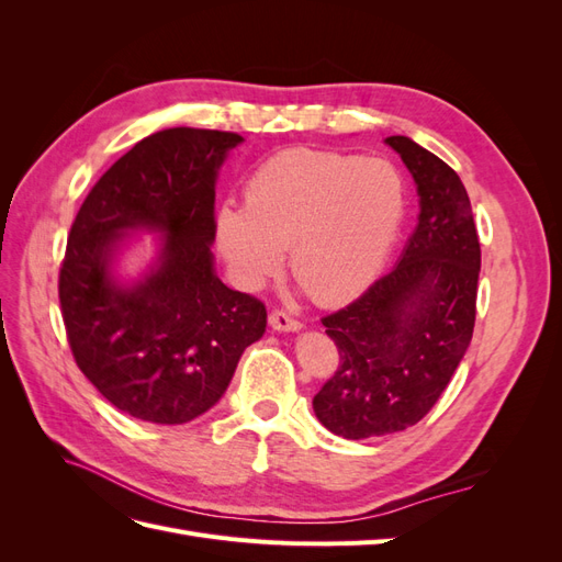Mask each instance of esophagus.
<instances>
[{
  "label": "esophagus",
  "instance_id": "obj_1",
  "mask_svg": "<svg viewBox=\"0 0 562 562\" xmlns=\"http://www.w3.org/2000/svg\"><path fill=\"white\" fill-rule=\"evenodd\" d=\"M269 326L281 333H291V330H300L302 323L297 318H293L291 314H285L283 310H271L269 312Z\"/></svg>",
  "mask_w": 562,
  "mask_h": 562
}]
</instances>
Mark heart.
Returning a JSON list of instances; mask_svg holds the SVG:
<instances>
[{
	"instance_id": "obj_1",
	"label": "heart",
	"mask_w": 562,
	"mask_h": 562,
	"mask_svg": "<svg viewBox=\"0 0 562 562\" xmlns=\"http://www.w3.org/2000/svg\"><path fill=\"white\" fill-rule=\"evenodd\" d=\"M405 211L403 180L384 159L288 149L255 168L246 209L217 213V244L248 285L291 271L321 304L359 295L378 277Z\"/></svg>"
}]
</instances>
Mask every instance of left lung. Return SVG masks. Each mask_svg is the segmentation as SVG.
Returning <instances> with one entry per match:
<instances>
[{
  "label": "left lung",
  "mask_w": 562,
  "mask_h": 562,
  "mask_svg": "<svg viewBox=\"0 0 562 562\" xmlns=\"http://www.w3.org/2000/svg\"><path fill=\"white\" fill-rule=\"evenodd\" d=\"M386 143L417 182L419 223L389 274L321 318L339 363L314 396V413L349 440L396 434L427 415L475 326L481 244L464 184L405 135Z\"/></svg>",
  "instance_id": "8db88e82"
}]
</instances>
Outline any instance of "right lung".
<instances>
[{
	"label": "right lung",
	"mask_w": 562,
	"mask_h": 562,
	"mask_svg": "<svg viewBox=\"0 0 562 562\" xmlns=\"http://www.w3.org/2000/svg\"><path fill=\"white\" fill-rule=\"evenodd\" d=\"M244 138L164 128L114 161L83 199L58 274L67 342L83 375L119 411L184 424L213 407L267 326L265 302L213 271L215 176ZM167 232L160 267L138 286L109 277L124 228Z\"/></svg>",
	"instance_id": "obj_1"
}]
</instances>
